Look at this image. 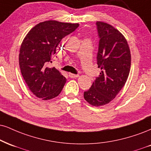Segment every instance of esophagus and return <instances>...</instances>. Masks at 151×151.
Segmentation results:
<instances>
[{"label":"esophagus","mask_w":151,"mask_h":151,"mask_svg":"<svg viewBox=\"0 0 151 151\" xmlns=\"http://www.w3.org/2000/svg\"><path fill=\"white\" fill-rule=\"evenodd\" d=\"M68 75L70 78H77L78 77H79V74H72V73H69Z\"/></svg>","instance_id":"1"}]
</instances>
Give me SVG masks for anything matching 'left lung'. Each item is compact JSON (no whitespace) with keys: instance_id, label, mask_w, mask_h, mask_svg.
<instances>
[{"instance_id":"1","label":"left lung","mask_w":151,"mask_h":151,"mask_svg":"<svg viewBox=\"0 0 151 151\" xmlns=\"http://www.w3.org/2000/svg\"><path fill=\"white\" fill-rule=\"evenodd\" d=\"M99 36L98 68L101 72L83 97L98 107L108 104L124 86L131 68L130 49L124 36L112 25L97 22Z\"/></svg>"}]
</instances>
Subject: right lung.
<instances>
[{
	"label": "right lung",
	"instance_id": "right-lung-1",
	"mask_svg": "<svg viewBox=\"0 0 151 151\" xmlns=\"http://www.w3.org/2000/svg\"><path fill=\"white\" fill-rule=\"evenodd\" d=\"M79 24L55 20L40 22L31 29L22 43L19 54L21 73L31 91L43 100L60 93L66 78L55 68H48L61 40L73 32Z\"/></svg>",
	"mask_w": 151,
	"mask_h": 151
}]
</instances>
